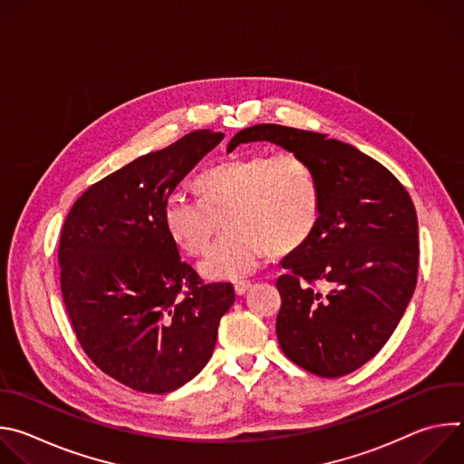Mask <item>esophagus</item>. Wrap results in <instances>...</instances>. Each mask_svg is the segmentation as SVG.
<instances>
[{"label":"esophagus","instance_id":"1","mask_svg":"<svg viewBox=\"0 0 464 464\" xmlns=\"http://www.w3.org/2000/svg\"><path fill=\"white\" fill-rule=\"evenodd\" d=\"M249 288H251V283H249V281H240V283L235 285V294H237V295H244Z\"/></svg>","mask_w":464,"mask_h":464}]
</instances>
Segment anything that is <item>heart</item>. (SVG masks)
Masks as SVG:
<instances>
[{
  "instance_id": "heart-1",
  "label": "heart",
  "mask_w": 464,
  "mask_h": 464,
  "mask_svg": "<svg viewBox=\"0 0 464 464\" xmlns=\"http://www.w3.org/2000/svg\"><path fill=\"white\" fill-rule=\"evenodd\" d=\"M200 198L172 192L163 224L172 242L200 255L224 218L229 227L200 262L213 281H238L256 270L264 253L301 247L321 218V187L312 165L295 152H253L208 170Z\"/></svg>"
}]
</instances>
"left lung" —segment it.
I'll return each instance as SVG.
<instances>
[{"instance_id":"8db88e82","label":"left lung","mask_w":464,"mask_h":464,"mask_svg":"<svg viewBox=\"0 0 464 464\" xmlns=\"http://www.w3.org/2000/svg\"><path fill=\"white\" fill-rule=\"evenodd\" d=\"M270 141L303 156L321 187L314 235L283 258L277 340L299 367L338 378L387 343L417 286L419 224L406 187L353 145L281 124L240 130L229 149ZM317 282L331 290L323 295Z\"/></svg>"}]
</instances>
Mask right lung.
<instances>
[{
  "instance_id": "right-lung-1",
  "label": "right lung",
  "mask_w": 464,
  "mask_h": 464,
  "mask_svg": "<svg viewBox=\"0 0 464 464\" xmlns=\"http://www.w3.org/2000/svg\"><path fill=\"white\" fill-rule=\"evenodd\" d=\"M224 140L196 130L93 183L65 217L60 288L88 358L141 392L165 394L209 362L231 283H204L163 224L176 185Z\"/></svg>"
}]
</instances>
